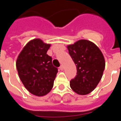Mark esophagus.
I'll list each match as a JSON object with an SVG mask.
<instances>
[{"mask_svg":"<svg viewBox=\"0 0 121 121\" xmlns=\"http://www.w3.org/2000/svg\"><path fill=\"white\" fill-rule=\"evenodd\" d=\"M64 65H60V70L62 71V70H64Z\"/></svg>","mask_w":121,"mask_h":121,"instance_id":"esophagus-1","label":"esophagus"}]
</instances>
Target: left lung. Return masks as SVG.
Instances as JSON below:
<instances>
[{
	"label": "left lung",
	"mask_w": 121,
	"mask_h": 121,
	"mask_svg": "<svg viewBox=\"0 0 121 121\" xmlns=\"http://www.w3.org/2000/svg\"><path fill=\"white\" fill-rule=\"evenodd\" d=\"M67 47L77 68V75L70 81V87L78 95H88L95 89L103 75L105 67L103 54L96 45L86 39Z\"/></svg>",
	"instance_id": "1"
}]
</instances>
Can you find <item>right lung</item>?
<instances>
[{"instance_id":"obj_1","label":"right lung","mask_w":121,"mask_h":121,"mask_svg":"<svg viewBox=\"0 0 121 121\" xmlns=\"http://www.w3.org/2000/svg\"><path fill=\"white\" fill-rule=\"evenodd\" d=\"M51 44L34 39L25 45L16 60L19 78L26 89L36 96H43L52 89L57 68L47 52Z\"/></svg>"}]
</instances>
